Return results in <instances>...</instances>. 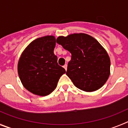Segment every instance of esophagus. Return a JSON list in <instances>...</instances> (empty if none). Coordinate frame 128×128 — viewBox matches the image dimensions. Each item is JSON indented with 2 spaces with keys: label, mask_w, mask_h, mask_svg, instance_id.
I'll use <instances>...</instances> for the list:
<instances>
[{
  "label": "esophagus",
  "mask_w": 128,
  "mask_h": 128,
  "mask_svg": "<svg viewBox=\"0 0 128 128\" xmlns=\"http://www.w3.org/2000/svg\"><path fill=\"white\" fill-rule=\"evenodd\" d=\"M63 68H65V70H67V65H66V64H65V65L63 66Z\"/></svg>",
  "instance_id": "34e87169"
}]
</instances>
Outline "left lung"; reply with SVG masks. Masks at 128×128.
Returning a JSON list of instances; mask_svg holds the SVG:
<instances>
[{"label":"left lung","instance_id":"8db88e82","mask_svg":"<svg viewBox=\"0 0 128 128\" xmlns=\"http://www.w3.org/2000/svg\"><path fill=\"white\" fill-rule=\"evenodd\" d=\"M56 42L72 54L66 74L77 88L91 92L105 84L110 74V59L97 40L87 34L74 33L58 36Z\"/></svg>","mask_w":128,"mask_h":128}]
</instances>
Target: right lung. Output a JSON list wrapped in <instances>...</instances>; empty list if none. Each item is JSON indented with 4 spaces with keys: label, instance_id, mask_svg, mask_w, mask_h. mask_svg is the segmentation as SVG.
I'll use <instances>...</instances> for the list:
<instances>
[{
    "label": "right lung",
    "instance_id": "right-lung-1",
    "mask_svg": "<svg viewBox=\"0 0 128 128\" xmlns=\"http://www.w3.org/2000/svg\"><path fill=\"white\" fill-rule=\"evenodd\" d=\"M56 38L46 36L34 40L22 52L18 63V74L22 84L32 94L46 96L57 86L66 72L58 64L54 54Z\"/></svg>",
    "mask_w": 128,
    "mask_h": 128
}]
</instances>
